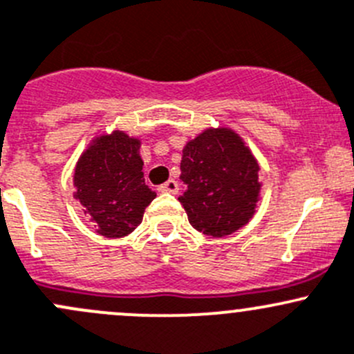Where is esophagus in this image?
<instances>
[{
    "label": "esophagus",
    "instance_id": "esophagus-1",
    "mask_svg": "<svg viewBox=\"0 0 354 354\" xmlns=\"http://www.w3.org/2000/svg\"><path fill=\"white\" fill-rule=\"evenodd\" d=\"M160 192H170V194H176L178 191V184L177 180H174V178H170V180H167L165 184H162L158 187Z\"/></svg>",
    "mask_w": 354,
    "mask_h": 354
}]
</instances>
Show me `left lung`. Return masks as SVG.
<instances>
[{
    "mask_svg": "<svg viewBox=\"0 0 354 354\" xmlns=\"http://www.w3.org/2000/svg\"><path fill=\"white\" fill-rule=\"evenodd\" d=\"M258 163L234 132L212 129L182 151L178 201L189 223L206 236L222 237L250 222L257 208Z\"/></svg>",
    "mask_w": 354,
    "mask_h": 354,
    "instance_id": "8db88e82",
    "label": "left lung"
}]
</instances>
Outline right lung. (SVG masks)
Wrapping results in <instances>:
<instances>
[{
	"label": "right lung",
	"instance_id": "add662e5",
	"mask_svg": "<svg viewBox=\"0 0 354 354\" xmlns=\"http://www.w3.org/2000/svg\"><path fill=\"white\" fill-rule=\"evenodd\" d=\"M141 142L113 132L97 139L75 167V198L104 237H124L141 223L156 192L145 184Z\"/></svg>",
	"mask_w": 354,
	"mask_h": 354
}]
</instances>
